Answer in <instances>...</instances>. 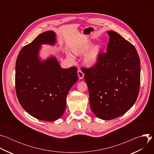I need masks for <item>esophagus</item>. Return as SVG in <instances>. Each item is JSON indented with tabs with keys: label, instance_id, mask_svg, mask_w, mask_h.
Here are the masks:
<instances>
[{
	"label": "esophagus",
	"instance_id": "34e87169",
	"mask_svg": "<svg viewBox=\"0 0 154 154\" xmlns=\"http://www.w3.org/2000/svg\"><path fill=\"white\" fill-rule=\"evenodd\" d=\"M77 74H78V77H79L80 79H82L83 78V77H84V73L82 72V70L79 69L78 71H77Z\"/></svg>",
	"mask_w": 154,
	"mask_h": 154
}]
</instances>
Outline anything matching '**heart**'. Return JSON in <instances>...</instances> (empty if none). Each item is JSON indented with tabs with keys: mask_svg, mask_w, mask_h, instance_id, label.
<instances>
[{
	"mask_svg": "<svg viewBox=\"0 0 154 154\" xmlns=\"http://www.w3.org/2000/svg\"><path fill=\"white\" fill-rule=\"evenodd\" d=\"M91 46L90 44H85V45L79 47L77 48H75L73 49V52L76 55H80L84 53H86L90 48ZM100 48L99 46H93L91 49L88 51L84 57V62L88 66H92L94 64L98 58ZM68 58L70 60H72V57L71 55H68Z\"/></svg>",
	"mask_w": 154,
	"mask_h": 154,
	"instance_id": "1",
	"label": "heart"
}]
</instances>
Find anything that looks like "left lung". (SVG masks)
<instances>
[{
  "label": "left lung",
  "mask_w": 154,
  "mask_h": 154,
  "mask_svg": "<svg viewBox=\"0 0 154 154\" xmlns=\"http://www.w3.org/2000/svg\"><path fill=\"white\" fill-rule=\"evenodd\" d=\"M106 52H99L96 63L83 68L92 112L111 120L134 105L140 86V61L135 47L116 32L108 31Z\"/></svg>",
  "instance_id": "1"
}]
</instances>
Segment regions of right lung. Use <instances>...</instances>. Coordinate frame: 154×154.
I'll list each match as a JSON object with an SVG mask.
<instances>
[{"label":"right lung","mask_w":154,"mask_h":154,"mask_svg":"<svg viewBox=\"0 0 154 154\" xmlns=\"http://www.w3.org/2000/svg\"><path fill=\"white\" fill-rule=\"evenodd\" d=\"M55 33L46 31L22 48L16 63L15 87L18 100L34 118L46 121L60 118L66 109L67 94L77 81L76 67L62 69L55 57L41 61V45H54Z\"/></svg>","instance_id":"add662e5"}]
</instances>
